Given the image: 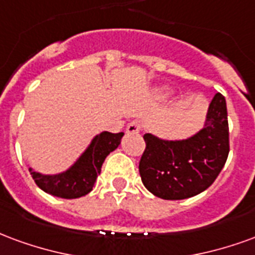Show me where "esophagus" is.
Wrapping results in <instances>:
<instances>
[{
    "mask_svg": "<svg viewBox=\"0 0 255 255\" xmlns=\"http://www.w3.org/2000/svg\"><path fill=\"white\" fill-rule=\"evenodd\" d=\"M140 130H141L140 124H137V122H131V124H129L128 128H126V133H128V134H137V133H140Z\"/></svg>",
    "mask_w": 255,
    "mask_h": 255,
    "instance_id": "34e87169",
    "label": "esophagus"
}]
</instances>
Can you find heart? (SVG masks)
<instances>
[{
  "instance_id": "b5f03b06",
  "label": "heart",
  "mask_w": 255,
  "mask_h": 255,
  "mask_svg": "<svg viewBox=\"0 0 255 255\" xmlns=\"http://www.w3.org/2000/svg\"><path fill=\"white\" fill-rule=\"evenodd\" d=\"M170 94H171L170 87H160L159 89H156V92H155L157 99H164V98H167Z\"/></svg>"
}]
</instances>
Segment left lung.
<instances>
[{
  "instance_id": "1",
  "label": "left lung",
  "mask_w": 255,
  "mask_h": 255,
  "mask_svg": "<svg viewBox=\"0 0 255 255\" xmlns=\"http://www.w3.org/2000/svg\"><path fill=\"white\" fill-rule=\"evenodd\" d=\"M146 148L140 160L141 181L153 196L185 200L215 182L230 152L226 99L217 92L201 129L182 140L144 134Z\"/></svg>"
}]
</instances>
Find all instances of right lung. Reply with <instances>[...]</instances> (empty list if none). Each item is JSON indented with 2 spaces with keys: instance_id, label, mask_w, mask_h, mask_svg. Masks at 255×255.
I'll list each match as a JSON object with an SVG mask.
<instances>
[{
  "instance_id": "obj_1",
  "label": "right lung",
  "mask_w": 255,
  "mask_h": 255,
  "mask_svg": "<svg viewBox=\"0 0 255 255\" xmlns=\"http://www.w3.org/2000/svg\"><path fill=\"white\" fill-rule=\"evenodd\" d=\"M124 133L102 131L91 140L84 152L72 166L57 174H42L29 167V174L40 189L59 198H79L92 190L102 164L107 156L118 148Z\"/></svg>"
}]
</instances>
